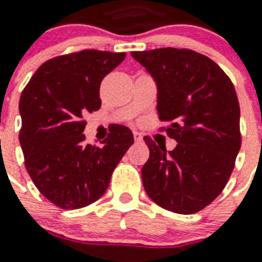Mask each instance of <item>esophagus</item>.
<instances>
[{"label":"esophagus","instance_id":"obj_1","mask_svg":"<svg viewBox=\"0 0 262 262\" xmlns=\"http://www.w3.org/2000/svg\"><path fill=\"white\" fill-rule=\"evenodd\" d=\"M133 137H135L136 141H141L143 140V135L139 133V132H133Z\"/></svg>","mask_w":262,"mask_h":262}]
</instances>
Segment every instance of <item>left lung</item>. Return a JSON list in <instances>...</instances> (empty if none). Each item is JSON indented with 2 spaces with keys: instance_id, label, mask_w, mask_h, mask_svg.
Listing matches in <instances>:
<instances>
[{
  "instance_id": "left-lung-1",
  "label": "left lung",
  "mask_w": 262,
  "mask_h": 262,
  "mask_svg": "<svg viewBox=\"0 0 262 262\" xmlns=\"http://www.w3.org/2000/svg\"><path fill=\"white\" fill-rule=\"evenodd\" d=\"M158 87V114L177 141L167 151L144 137L149 159L144 189L167 211L189 215L226 186L241 149L239 103L231 80L211 58L187 49L132 51Z\"/></svg>"
}]
</instances>
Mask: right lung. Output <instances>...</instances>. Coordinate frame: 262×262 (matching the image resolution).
<instances>
[{
    "mask_svg": "<svg viewBox=\"0 0 262 262\" xmlns=\"http://www.w3.org/2000/svg\"><path fill=\"white\" fill-rule=\"evenodd\" d=\"M125 57L99 50L55 57L39 67L20 96L18 140L27 171L38 190L62 209L100 199L135 141L130 129L119 125L102 147L84 144L83 115L100 108L103 77Z\"/></svg>",
    "mask_w": 262,
    "mask_h": 262,
    "instance_id": "obj_1",
    "label": "right lung"
}]
</instances>
